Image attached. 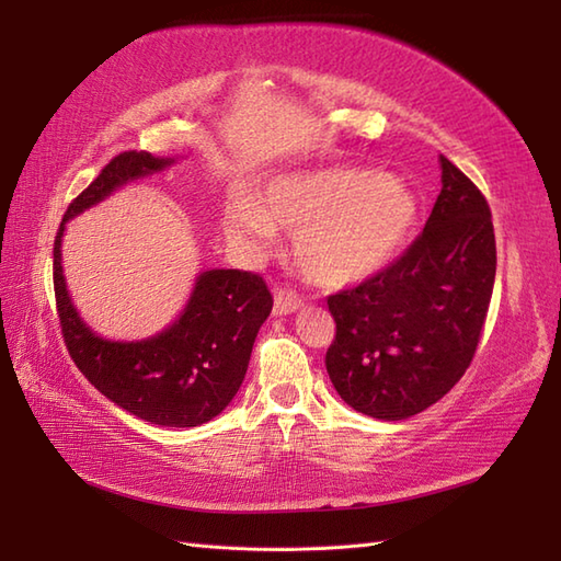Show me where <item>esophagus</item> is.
I'll return each mask as SVG.
<instances>
[{
	"mask_svg": "<svg viewBox=\"0 0 561 561\" xmlns=\"http://www.w3.org/2000/svg\"><path fill=\"white\" fill-rule=\"evenodd\" d=\"M301 306V296H296L289 289H274V313L277 316H289L294 311H299Z\"/></svg>",
	"mask_w": 561,
	"mask_h": 561,
	"instance_id": "obj_1",
	"label": "esophagus"
}]
</instances>
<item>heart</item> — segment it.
Segmentation results:
<instances>
[{
  "label": "heart",
  "instance_id": "b5f03b06",
  "mask_svg": "<svg viewBox=\"0 0 561 561\" xmlns=\"http://www.w3.org/2000/svg\"><path fill=\"white\" fill-rule=\"evenodd\" d=\"M416 224V199L386 173L320 171L274 181L257 205L224 211L229 241L267 253L277 229L291 231V257L320 287H350L396 257Z\"/></svg>",
  "mask_w": 561,
  "mask_h": 561
}]
</instances>
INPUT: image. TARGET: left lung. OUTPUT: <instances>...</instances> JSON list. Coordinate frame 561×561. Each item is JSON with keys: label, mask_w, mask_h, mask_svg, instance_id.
I'll return each mask as SVG.
<instances>
[{"label": "left lung", "mask_w": 561, "mask_h": 561, "mask_svg": "<svg viewBox=\"0 0 561 561\" xmlns=\"http://www.w3.org/2000/svg\"><path fill=\"white\" fill-rule=\"evenodd\" d=\"M494 274L490 205L440 157V193L424 231L392 265L328 296L335 340L325 368L340 398L386 422L444 398L478 352Z\"/></svg>", "instance_id": "obj_1"}]
</instances>
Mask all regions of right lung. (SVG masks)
Here are the masks:
<instances>
[{
  "mask_svg": "<svg viewBox=\"0 0 561 561\" xmlns=\"http://www.w3.org/2000/svg\"><path fill=\"white\" fill-rule=\"evenodd\" d=\"M173 159L149 151H123L71 199L53 248V282L59 328L79 371L117 408L159 426H197L214 420L241 388L260 325L272 311L265 279L243 270L202 272L183 316L141 342L99 337L71 306L62 277L65 224L108 197L113 190Z\"/></svg>",
  "mask_w": 561,
  "mask_h": 561,
  "instance_id": "obj_1",
  "label": "right lung"
}]
</instances>
